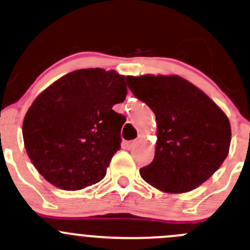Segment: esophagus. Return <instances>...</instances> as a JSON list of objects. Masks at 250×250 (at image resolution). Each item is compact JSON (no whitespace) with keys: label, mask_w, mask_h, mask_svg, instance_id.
Masks as SVG:
<instances>
[{"label":"esophagus","mask_w":250,"mask_h":250,"mask_svg":"<svg viewBox=\"0 0 250 250\" xmlns=\"http://www.w3.org/2000/svg\"><path fill=\"white\" fill-rule=\"evenodd\" d=\"M138 143H139L138 139H135V140L128 141V143H127V147H128V148H129V149H132V148H134V147L136 146V144H138Z\"/></svg>","instance_id":"obj_1"}]
</instances>
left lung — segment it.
Listing matches in <instances>:
<instances>
[{"instance_id":"obj_1","label":"left lung","mask_w":250,"mask_h":250,"mask_svg":"<svg viewBox=\"0 0 250 250\" xmlns=\"http://www.w3.org/2000/svg\"><path fill=\"white\" fill-rule=\"evenodd\" d=\"M134 96L151 107L157 121L153 162L140 169L152 187L186 193L204 183L228 157L229 118L196 86L177 75L127 77Z\"/></svg>"}]
</instances>
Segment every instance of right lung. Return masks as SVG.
Instances as JSON below:
<instances>
[{
	"mask_svg": "<svg viewBox=\"0 0 250 250\" xmlns=\"http://www.w3.org/2000/svg\"><path fill=\"white\" fill-rule=\"evenodd\" d=\"M125 94V75L88 68L64 75L37 97L23 118L22 136L48 182L79 190L103 180L125 122L112 106Z\"/></svg>",
	"mask_w": 250,
	"mask_h": 250,
	"instance_id": "1",
	"label": "right lung"
}]
</instances>
